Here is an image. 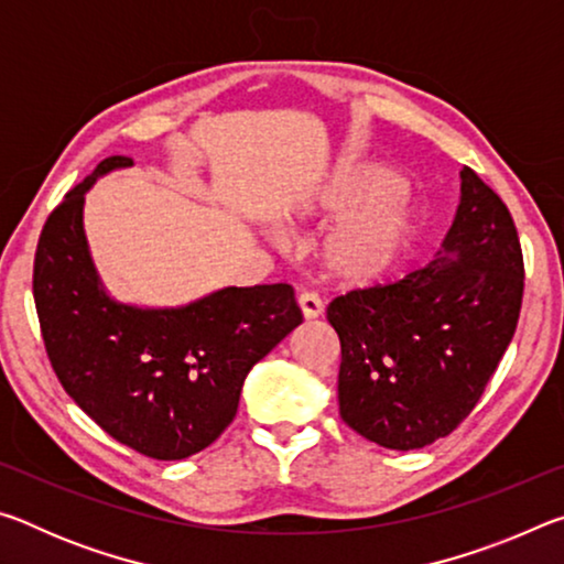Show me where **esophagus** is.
Returning a JSON list of instances; mask_svg holds the SVG:
<instances>
[{
    "mask_svg": "<svg viewBox=\"0 0 564 564\" xmlns=\"http://www.w3.org/2000/svg\"><path fill=\"white\" fill-rule=\"evenodd\" d=\"M299 308H301V313H303V318H305V321L318 318L321 313H323V301H321V295H318V293H313V291H303V293L299 295Z\"/></svg>",
    "mask_w": 564,
    "mask_h": 564,
    "instance_id": "34e87169",
    "label": "esophagus"
}]
</instances>
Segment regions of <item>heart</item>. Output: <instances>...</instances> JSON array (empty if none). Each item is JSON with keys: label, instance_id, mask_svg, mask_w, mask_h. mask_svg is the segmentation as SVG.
I'll return each mask as SVG.
<instances>
[{"label": "heart", "instance_id": "heart-1", "mask_svg": "<svg viewBox=\"0 0 564 564\" xmlns=\"http://www.w3.org/2000/svg\"><path fill=\"white\" fill-rule=\"evenodd\" d=\"M403 191L405 181L395 171L356 169L318 202L293 208L289 221L299 224L318 214H348L370 206L326 238L323 263L333 279L343 283H376L403 261L415 231V208L398 198Z\"/></svg>", "mask_w": 564, "mask_h": 564}]
</instances>
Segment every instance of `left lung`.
<instances>
[{
    "instance_id": "obj_1",
    "label": "left lung",
    "mask_w": 564,
    "mask_h": 564,
    "mask_svg": "<svg viewBox=\"0 0 564 564\" xmlns=\"http://www.w3.org/2000/svg\"><path fill=\"white\" fill-rule=\"evenodd\" d=\"M460 206L443 256L405 279L338 295L343 423L390 451H417L473 413L514 336L524 263L512 216L460 171Z\"/></svg>"
}]
</instances>
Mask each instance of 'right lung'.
Returning a JSON list of instances; mask_svg holds the SVG:
<instances>
[{
    "label": "right lung",
    "mask_w": 564,
    "mask_h": 564,
    "mask_svg": "<svg viewBox=\"0 0 564 564\" xmlns=\"http://www.w3.org/2000/svg\"><path fill=\"white\" fill-rule=\"evenodd\" d=\"M109 156L42 228L34 303L46 356L66 393L113 441L154 460H184L234 423L256 362L303 323L289 283L224 289L184 308H133L104 293L82 208Z\"/></svg>",
    "instance_id": "obj_1"
}]
</instances>
